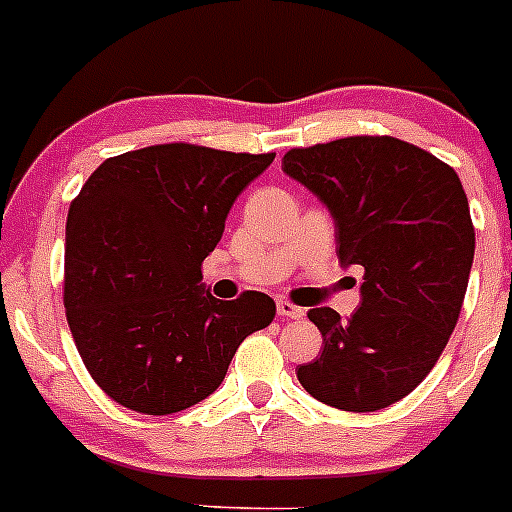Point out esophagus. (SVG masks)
Segmentation results:
<instances>
[{"mask_svg":"<svg viewBox=\"0 0 512 512\" xmlns=\"http://www.w3.org/2000/svg\"><path fill=\"white\" fill-rule=\"evenodd\" d=\"M277 312L282 315V318H289V320H302L305 318V310L297 305H292L289 300H279L277 302Z\"/></svg>","mask_w":512,"mask_h":512,"instance_id":"esophagus-1","label":"esophagus"}]
</instances>
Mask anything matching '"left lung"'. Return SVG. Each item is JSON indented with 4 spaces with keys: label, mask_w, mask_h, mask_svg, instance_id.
Returning a JSON list of instances; mask_svg holds the SVG:
<instances>
[{
    "label": "left lung",
    "mask_w": 512,
    "mask_h": 512,
    "mask_svg": "<svg viewBox=\"0 0 512 512\" xmlns=\"http://www.w3.org/2000/svg\"><path fill=\"white\" fill-rule=\"evenodd\" d=\"M336 220L343 266H361V305L307 318L323 354L297 369L315 400L348 413L390 408L418 387L459 320L474 261V225L459 176L392 135H351L282 158Z\"/></svg>",
    "instance_id": "obj_1"
}]
</instances>
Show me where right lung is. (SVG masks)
<instances>
[{
  "label": "right lung",
  "mask_w": 512,
  "mask_h": 512,
  "mask_svg": "<svg viewBox=\"0 0 512 512\" xmlns=\"http://www.w3.org/2000/svg\"><path fill=\"white\" fill-rule=\"evenodd\" d=\"M271 161L161 143L107 158L71 202L66 320L92 379L122 408H192L220 387L243 338L274 320L264 292L223 302L202 284L235 197Z\"/></svg>",
  "instance_id": "1"
}]
</instances>
